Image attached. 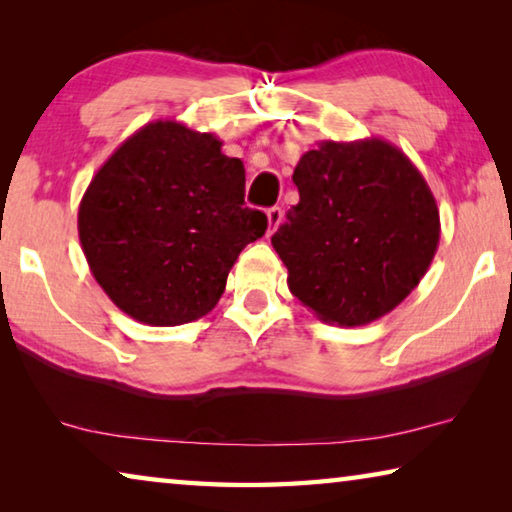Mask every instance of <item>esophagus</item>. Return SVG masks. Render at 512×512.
I'll return each mask as SVG.
<instances>
[{"mask_svg": "<svg viewBox=\"0 0 512 512\" xmlns=\"http://www.w3.org/2000/svg\"><path fill=\"white\" fill-rule=\"evenodd\" d=\"M266 216H268V235H273V232L280 228V223H282V219H284V212H282V207H271V210L266 212Z\"/></svg>", "mask_w": 512, "mask_h": 512, "instance_id": "obj_1", "label": "esophagus"}]
</instances>
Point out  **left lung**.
Listing matches in <instances>:
<instances>
[{"label":"left lung","instance_id":"left-lung-1","mask_svg":"<svg viewBox=\"0 0 512 512\" xmlns=\"http://www.w3.org/2000/svg\"><path fill=\"white\" fill-rule=\"evenodd\" d=\"M293 183L300 203L271 237L287 284L309 311L341 327L368 325L418 287L440 241L427 180L391 142H318Z\"/></svg>","mask_w":512,"mask_h":512}]
</instances>
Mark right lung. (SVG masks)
Segmentation results:
<instances>
[{
	"mask_svg": "<svg viewBox=\"0 0 512 512\" xmlns=\"http://www.w3.org/2000/svg\"><path fill=\"white\" fill-rule=\"evenodd\" d=\"M221 146L180 121H151L81 198L79 239L94 280L144 325L210 314L241 250L266 232V214L244 203V164Z\"/></svg>",
	"mask_w": 512,
	"mask_h": 512,
	"instance_id": "1",
	"label": "right lung"
}]
</instances>
